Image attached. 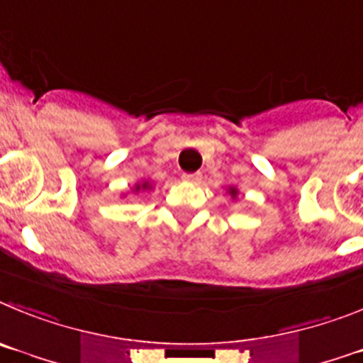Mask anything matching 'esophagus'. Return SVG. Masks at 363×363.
<instances>
[{"label":"esophagus","mask_w":363,"mask_h":363,"mask_svg":"<svg viewBox=\"0 0 363 363\" xmlns=\"http://www.w3.org/2000/svg\"><path fill=\"white\" fill-rule=\"evenodd\" d=\"M199 179H201V174H182V181L197 182Z\"/></svg>","instance_id":"34e87169"}]
</instances>
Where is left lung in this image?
<instances>
[{"instance_id": "8db88e82", "label": "left lung", "mask_w": 363, "mask_h": 363, "mask_svg": "<svg viewBox=\"0 0 363 363\" xmlns=\"http://www.w3.org/2000/svg\"><path fill=\"white\" fill-rule=\"evenodd\" d=\"M230 194L233 195V197H235V195H237V189H235V188H230Z\"/></svg>"}]
</instances>
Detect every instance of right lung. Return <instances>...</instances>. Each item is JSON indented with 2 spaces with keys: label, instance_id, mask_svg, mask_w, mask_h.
<instances>
[{
  "label": "right lung",
  "instance_id": "add662e5",
  "mask_svg": "<svg viewBox=\"0 0 363 363\" xmlns=\"http://www.w3.org/2000/svg\"><path fill=\"white\" fill-rule=\"evenodd\" d=\"M146 189V188H148V182H145V184H139V186H137V189Z\"/></svg>",
  "mask_w": 363,
  "mask_h": 363
}]
</instances>
